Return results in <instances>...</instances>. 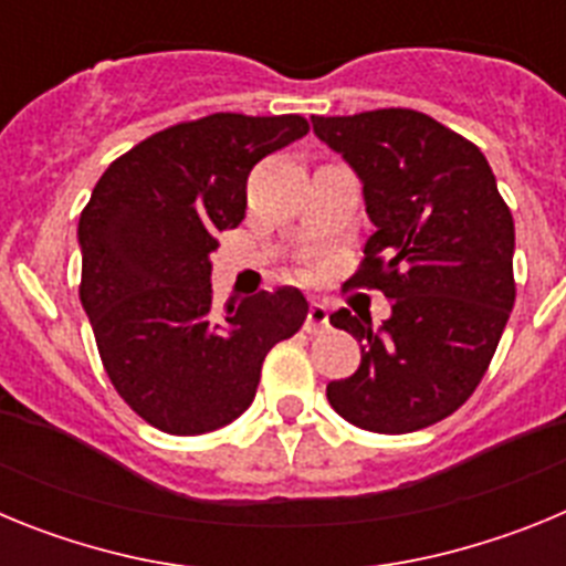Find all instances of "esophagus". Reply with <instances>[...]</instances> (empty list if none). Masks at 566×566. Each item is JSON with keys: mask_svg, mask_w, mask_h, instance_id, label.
<instances>
[{"mask_svg": "<svg viewBox=\"0 0 566 566\" xmlns=\"http://www.w3.org/2000/svg\"><path fill=\"white\" fill-rule=\"evenodd\" d=\"M308 334H323L328 328V308L323 303H312L306 314V323H303Z\"/></svg>", "mask_w": 566, "mask_h": 566, "instance_id": "1", "label": "esophagus"}]
</instances>
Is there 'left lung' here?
I'll return each instance as SVG.
<instances>
[{"mask_svg": "<svg viewBox=\"0 0 566 566\" xmlns=\"http://www.w3.org/2000/svg\"><path fill=\"white\" fill-rule=\"evenodd\" d=\"M312 124L359 175L374 223L348 286L391 300L379 328L371 314H332L363 359L326 397L363 431H419L468 402L496 354L516 303L513 214L482 149L431 115L388 107Z\"/></svg>", "mask_w": 566, "mask_h": 566, "instance_id": "left-lung-1", "label": "left lung"}]
</instances>
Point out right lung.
<instances>
[{
  "mask_svg": "<svg viewBox=\"0 0 566 566\" xmlns=\"http://www.w3.org/2000/svg\"><path fill=\"white\" fill-rule=\"evenodd\" d=\"M306 133L303 115L212 113L135 144L90 195L78 297L109 382L158 431L198 437L238 419L272 345L306 319L292 286L218 314L209 283L218 234L247 214L252 167Z\"/></svg>",
  "mask_w": 566,
  "mask_h": 566,
  "instance_id": "add662e5",
  "label": "right lung"
}]
</instances>
